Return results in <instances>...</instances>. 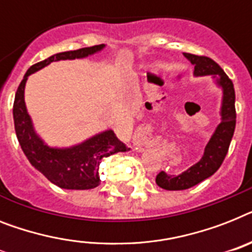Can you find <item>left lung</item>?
<instances>
[{"label":"left lung","mask_w":252,"mask_h":252,"mask_svg":"<svg viewBox=\"0 0 252 252\" xmlns=\"http://www.w3.org/2000/svg\"><path fill=\"white\" fill-rule=\"evenodd\" d=\"M184 55L189 59L191 64H194V73L197 76L214 75L216 76L219 85L222 87L224 97H222L221 123L219 124L214 136L204 147L203 157L198 163L177 176L169 175L164 171H160L157 175L155 183L161 189L165 190L189 189L214 175L220 168V165L222 164L228 154L229 145L236 129V92L232 80L229 79L228 75L214 59L204 55L190 54V53H184Z\"/></svg>","instance_id":"obj_1"}]
</instances>
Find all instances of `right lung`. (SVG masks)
<instances>
[{
  "mask_svg": "<svg viewBox=\"0 0 252 252\" xmlns=\"http://www.w3.org/2000/svg\"><path fill=\"white\" fill-rule=\"evenodd\" d=\"M103 46V44L94 45L91 48L58 53L52 55L50 58L36 63L27 71L15 93L13 116L20 147L31 164L37 168L50 183L62 189L87 190L97 188L101 184L98 168L102 158L129 149L126 144H123L112 130H106L101 134L92 137L91 140L85 141L84 144L71 149H50L46 146L36 136L31 118L27 112L24 103V87L27 77L54 61L84 58L101 50Z\"/></svg>",
  "mask_w": 252,
  "mask_h": 252,
  "instance_id": "add662e5",
  "label": "right lung"
}]
</instances>
